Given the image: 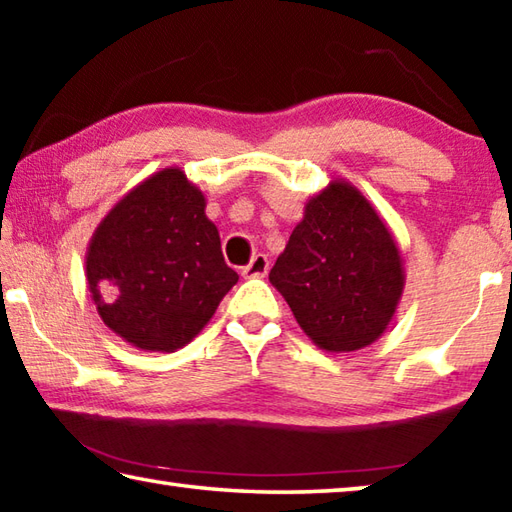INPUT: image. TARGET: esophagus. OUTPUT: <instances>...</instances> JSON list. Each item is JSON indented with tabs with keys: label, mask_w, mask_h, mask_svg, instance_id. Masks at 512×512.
<instances>
[{
	"label": "esophagus",
	"mask_w": 512,
	"mask_h": 512,
	"mask_svg": "<svg viewBox=\"0 0 512 512\" xmlns=\"http://www.w3.org/2000/svg\"><path fill=\"white\" fill-rule=\"evenodd\" d=\"M241 273H244V277H264L268 273V257L262 253L253 255V259H250Z\"/></svg>",
	"instance_id": "esophagus-1"
}]
</instances>
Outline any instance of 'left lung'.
I'll return each instance as SVG.
<instances>
[{"label": "left lung", "mask_w": 512, "mask_h": 512, "mask_svg": "<svg viewBox=\"0 0 512 512\" xmlns=\"http://www.w3.org/2000/svg\"><path fill=\"white\" fill-rule=\"evenodd\" d=\"M311 343L354 352L391 325L404 293V262L391 228L343 178L307 198L287 248L268 273Z\"/></svg>", "instance_id": "left-lung-1"}]
</instances>
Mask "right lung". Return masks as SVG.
Returning <instances> with one entry per match:
<instances>
[{"label": "right lung", "instance_id": "obj_1", "mask_svg": "<svg viewBox=\"0 0 512 512\" xmlns=\"http://www.w3.org/2000/svg\"><path fill=\"white\" fill-rule=\"evenodd\" d=\"M205 194L185 171L144 178L110 207L85 253L103 323L144 352H176L210 323L239 275L225 264Z\"/></svg>", "mask_w": 512, "mask_h": 512}]
</instances>
